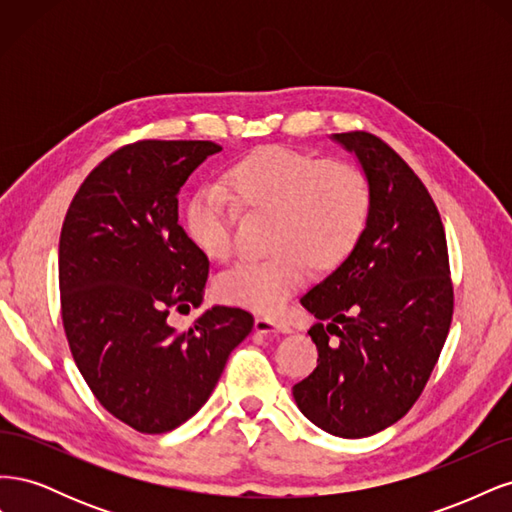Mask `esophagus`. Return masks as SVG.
Instances as JSON below:
<instances>
[{
    "mask_svg": "<svg viewBox=\"0 0 512 512\" xmlns=\"http://www.w3.org/2000/svg\"><path fill=\"white\" fill-rule=\"evenodd\" d=\"M254 329H256V333H262V335H269V333H290V331H292V329L288 327V324L275 322V320H271V318H256Z\"/></svg>",
    "mask_w": 512,
    "mask_h": 512,
    "instance_id": "obj_1",
    "label": "esophagus"
}]
</instances>
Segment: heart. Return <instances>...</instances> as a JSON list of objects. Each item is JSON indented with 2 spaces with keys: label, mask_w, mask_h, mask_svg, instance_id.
I'll list each match as a JSON object with an SVG mask.
<instances>
[{
  "label": "heart",
  "mask_w": 512,
  "mask_h": 512,
  "mask_svg": "<svg viewBox=\"0 0 512 512\" xmlns=\"http://www.w3.org/2000/svg\"><path fill=\"white\" fill-rule=\"evenodd\" d=\"M239 209L273 213L269 247L275 252L235 262L215 288L226 303L277 314L307 282L312 265L333 269L354 252L369 220L371 192L363 170L350 162L265 147L185 205V226L209 258L226 260L235 250Z\"/></svg>",
  "instance_id": "1"
}]
</instances>
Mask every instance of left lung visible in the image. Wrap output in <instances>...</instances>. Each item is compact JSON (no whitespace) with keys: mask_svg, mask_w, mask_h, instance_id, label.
Listing matches in <instances>:
<instances>
[{"mask_svg":"<svg viewBox=\"0 0 512 512\" xmlns=\"http://www.w3.org/2000/svg\"><path fill=\"white\" fill-rule=\"evenodd\" d=\"M369 181L371 209L354 252L301 305L318 365L292 386L299 410L339 438L391 427L421 397L453 318L440 213L423 181L382 138L333 134Z\"/></svg>","mask_w":512,"mask_h":512,"instance_id":"8db88e82","label":"left lung"}]
</instances>
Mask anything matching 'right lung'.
Returning a JSON list of instances; mask_svg holds the SVG:
<instances>
[{
  "label": "right lung",
  "mask_w": 512,
  "mask_h": 512,
  "mask_svg": "<svg viewBox=\"0 0 512 512\" xmlns=\"http://www.w3.org/2000/svg\"><path fill=\"white\" fill-rule=\"evenodd\" d=\"M211 141H138L81 183L59 237L61 320L91 393L121 423L166 433L205 406L254 316L215 305L188 331L168 324L203 303L209 258L179 224V190Z\"/></svg>",
  "instance_id": "add662e5"
}]
</instances>
